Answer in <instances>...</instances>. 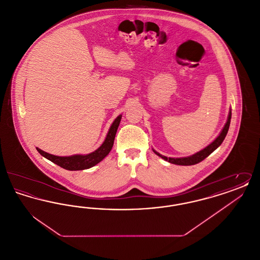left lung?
<instances>
[{"label":"left lung","instance_id":"8db88e82","mask_svg":"<svg viewBox=\"0 0 260 260\" xmlns=\"http://www.w3.org/2000/svg\"><path fill=\"white\" fill-rule=\"evenodd\" d=\"M230 121H231V110L229 112L227 122H226V124L224 125V127H223V129L221 131V133H220V135L217 136V137L210 143V145H208L206 148L199 151L196 154H194V155H192V156L185 157V158H168V157H166V156H162L160 153L156 152L155 150H153V151H154V153L157 154L159 157H161L164 160H166V161H168L169 162H171V164L179 165V166H192V165H196V164H198L200 161L205 160L208 156H210V154H211L215 149L218 148V147L221 145V143H222L225 136H226L227 133H228L229 125H230Z\"/></svg>","mask_w":260,"mask_h":260}]
</instances>
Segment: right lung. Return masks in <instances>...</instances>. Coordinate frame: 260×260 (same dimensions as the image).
<instances>
[{"label":"right lung","mask_w":260,"mask_h":260,"mask_svg":"<svg viewBox=\"0 0 260 260\" xmlns=\"http://www.w3.org/2000/svg\"><path fill=\"white\" fill-rule=\"evenodd\" d=\"M122 119V115L118 116L115 121L113 122L109 132L106 136V138L102 145L93 151L92 153H89L87 155H73L69 157H59V156H54L49 154L41 149L37 148L38 152L48 160L56 164L57 166L61 167L65 170L68 171H83L89 169L95 165H98L99 161H102L111 151L113 144H114V139L115 136L118 129V126L120 124Z\"/></svg>","instance_id":"obj_1"}]
</instances>
